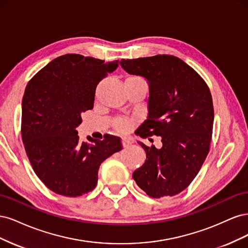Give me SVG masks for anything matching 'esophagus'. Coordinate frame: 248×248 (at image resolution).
I'll use <instances>...</instances> for the list:
<instances>
[{
	"mask_svg": "<svg viewBox=\"0 0 248 248\" xmlns=\"http://www.w3.org/2000/svg\"><path fill=\"white\" fill-rule=\"evenodd\" d=\"M122 144H123V147H129L132 144V140L129 138H123Z\"/></svg>",
	"mask_w": 248,
	"mask_h": 248,
	"instance_id": "obj_1",
	"label": "esophagus"
}]
</instances>
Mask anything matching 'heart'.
<instances>
[{"mask_svg": "<svg viewBox=\"0 0 248 248\" xmlns=\"http://www.w3.org/2000/svg\"><path fill=\"white\" fill-rule=\"evenodd\" d=\"M129 78H132L134 80H138V81H144V79L139 78V77H130ZM133 125V120L130 118H127V117H119L115 120V127L116 129L121 131V132H126L128 131Z\"/></svg>", "mask_w": 248, "mask_h": 248, "instance_id": "obj_1", "label": "heart"}]
</instances>
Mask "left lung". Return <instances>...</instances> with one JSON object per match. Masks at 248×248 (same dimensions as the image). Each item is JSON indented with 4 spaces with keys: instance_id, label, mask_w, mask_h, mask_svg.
Returning <instances> with one entry per match:
<instances>
[{
    "instance_id": "8db88e82",
    "label": "left lung",
    "mask_w": 248,
    "mask_h": 248,
    "mask_svg": "<svg viewBox=\"0 0 248 248\" xmlns=\"http://www.w3.org/2000/svg\"><path fill=\"white\" fill-rule=\"evenodd\" d=\"M122 68L149 81L148 117L141 138L161 137L162 147L140 145L147 159L133 179L149 197H172L196 178L210 150L214 108L206 81L181 59L170 55L127 59Z\"/></svg>"
}]
</instances>
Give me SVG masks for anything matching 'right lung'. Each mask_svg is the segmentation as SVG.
<instances>
[{"instance_id":"obj_1","label":"right lung","mask_w":248,"mask_h":248,"mask_svg":"<svg viewBox=\"0 0 248 248\" xmlns=\"http://www.w3.org/2000/svg\"><path fill=\"white\" fill-rule=\"evenodd\" d=\"M119 60L68 54L52 60L30 79L21 103V139L35 174L48 189L76 198L95 188L101 162L122 150L121 139L80 141L81 114L94 106L98 82Z\"/></svg>"}]
</instances>
